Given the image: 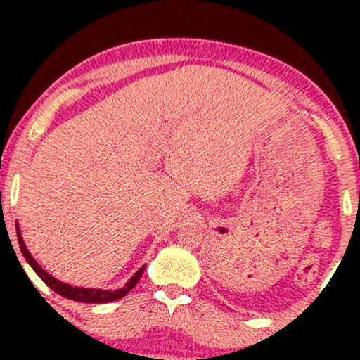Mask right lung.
I'll list each match as a JSON object with an SVG mask.
<instances>
[{
	"mask_svg": "<svg viewBox=\"0 0 360 360\" xmlns=\"http://www.w3.org/2000/svg\"><path fill=\"white\" fill-rule=\"evenodd\" d=\"M15 226H17V237H19V245H20V250H22V256L25 257V261H27V263L31 264V268L36 271V275H38V277L41 278V281L45 282V284L49 285L50 289H52V291H56L57 294H60V296L68 297V300L79 301V303H110V301L120 300V297L125 296V294L129 292L130 289L136 288V284H137V282H139L141 275H143L144 268H146V264H144V266H141L139 270H137L136 274H134L132 277L129 278V282H127V284L123 285L122 289H115V291H106V289L72 288V285L66 284V282L57 281L56 277H52V275H50L49 271L43 270V268L39 266L38 263H36L34 257L31 256V252H29L27 248H25V244H24V240H22V235H20L19 223H15Z\"/></svg>",
	"mask_w": 360,
	"mask_h": 360,
	"instance_id": "add662e5",
	"label": "right lung"
}]
</instances>
